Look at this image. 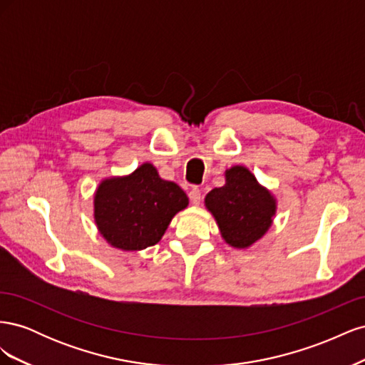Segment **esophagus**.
<instances>
[{"mask_svg": "<svg viewBox=\"0 0 365 365\" xmlns=\"http://www.w3.org/2000/svg\"><path fill=\"white\" fill-rule=\"evenodd\" d=\"M189 197H190V202H192L193 205H200L201 201H202L201 190L196 189V187H193V189L189 192Z\"/></svg>", "mask_w": 365, "mask_h": 365, "instance_id": "obj_1", "label": "esophagus"}]
</instances>
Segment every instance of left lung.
<instances>
[{
	"label": "left lung",
	"instance_id": "1",
	"mask_svg": "<svg viewBox=\"0 0 365 365\" xmlns=\"http://www.w3.org/2000/svg\"><path fill=\"white\" fill-rule=\"evenodd\" d=\"M220 236L230 247L245 250L260 240L277 212L274 195L263 187L245 165L225 170V184L205 196Z\"/></svg>",
	"mask_w": 365,
	"mask_h": 365
}]
</instances>
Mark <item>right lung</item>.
Segmentation results:
<instances>
[{
	"label": "right lung",
	"mask_w": 365,
	"mask_h": 365,
	"mask_svg": "<svg viewBox=\"0 0 365 365\" xmlns=\"http://www.w3.org/2000/svg\"><path fill=\"white\" fill-rule=\"evenodd\" d=\"M189 205L178 184L161 180L150 163L111 176L94 193V222L109 245L140 251L158 244L173 216Z\"/></svg>",
	"instance_id": "1"
}]
</instances>
